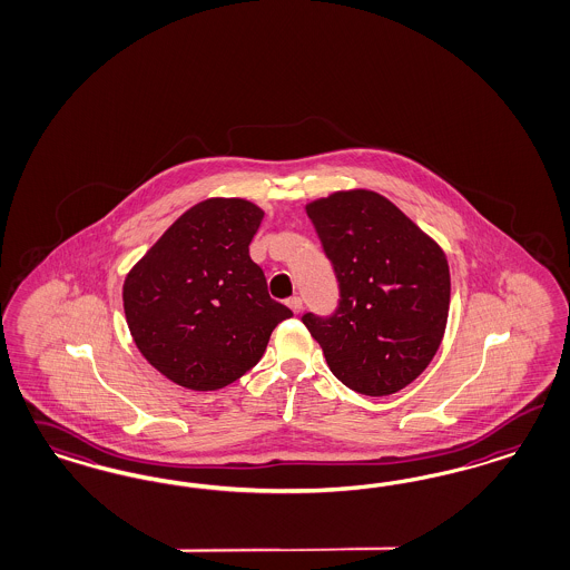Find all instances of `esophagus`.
I'll list each match as a JSON object with an SVG mask.
<instances>
[{"label":"esophagus","mask_w":570,"mask_h":570,"mask_svg":"<svg viewBox=\"0 0 570 570\" xmlns=\"http://www.w3.org/2000/svg\"><path fill=\"white\" fill-rule=\"evenodd\" d=\"M288 307H291L295 314H298V312L303 309V298H301V296H291V298H288Z\"/></svg>","instance_id":"esophagus-1"}]
</instances>
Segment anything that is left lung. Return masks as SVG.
<instances>
[{
	"instance_id": "obj_1",
	"label": "left lung",
	"mask_w": 570,
	"mask_h": 570,
	"mask_svg": "<svg viewBox=\"0 0 570 570\" xmlns=\"http://www.w3.org/2000/svg\"><path fill=\"white\" fill-rule=\"evenodd\" d=\"M338 282L331 315H303L334 376L364 395L404 390L438 352L451 303L442 248L387 197L336 191L307 204Z\"/></svg>"
}]
</instances>
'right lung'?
Wrapping results in <instances>:
<instances>
[{"label": "right lung", "instance_id": "1", "mask_svg": "<svg viewBox=\"0 0 570 570\" xmlns=\"http://www.w3.org/2000/svg\"><path fill=\"white\" fill-rule=\"evenodd\" d=\"M263 210L239 197L189 208L124 282L140 354L180 387L213 392L248 373L293 312L267 293L248 246Z\"/></svg>", "mask_w": 570, "mask_h": 570}]
</instances>
